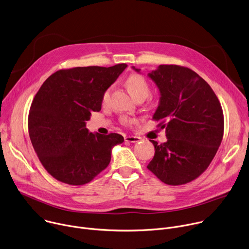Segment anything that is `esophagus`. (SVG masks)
Wrapping results in <instances>:
<instances>
[{"label": "esophagus", "instance_id": "obj_1", "mask_svg": "<svg viewBox=\"0 0 249 249\" xmlns=\"http://www.w3.org/2000/svg\"><path fill=\"white\" fill-rule=\"evenodd\" d=\"M140 140H141V138L137 137V136H127V137H125V141L129 142V143H137V142H139Z\"/></svg>", "mask_w": 249, "mask_h": 249}]
</instances>
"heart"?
I'll return each mask as SVG.
<instances>
[{"instance_id": "1", "label": "heart", "mask_w": 249, "mask_h": 249, "mask_svg": "<svg viewBox=\"0 0 249 249\" xmlns=\"http://www.w3.org/2000/svg\"><path fill=\"white\" fill-rule=\"evenodd\" d=\"M126 87L128 89V90L130 91V93L132 94L133 97H135L136 99L138 98H146L149 93H150V86L149 83L147 82V80L141 75H131L130 77H128V79L126 80ZM110 96V88L106 89L101 96V102L103 104L107 103L108 99ZM121 124L129 127L132 126L136 120L134 118H130V117H122L120 120Z\"/></svg>"}]
</instances>
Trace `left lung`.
Listing matches in <instances>:
<instances>
[{"mask_svg":"<svg viewBox=\"0 0 249 249\" xmlns=\"http://www.w3.org/2000/svg\"><path fill=\"white\" fill-rule=\"evenodd\" d=\"M149 77L160 92L153 120L165 128L167 141L159 145L150 140L155 156L147 167L165 184H186L208 168L222 143L221 103L209 84L189 68L160 65Z\"/></svg>","mask_w":249,"mask_h":249,"instance_id":"obj_1","label":"left lung"}]
</instances>
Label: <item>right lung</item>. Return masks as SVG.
<instances>
[{
	"label": "right lung",
	"instance_id": "right-lung-1",
	"mask_svg": "<svg viewBox=\"0 0 249 249\" xmlns=\"http://www.w3.org/2000/svg\"><path fill=\"white\" fill-rule=\"evenodd\" d=\"M127 67H76L52 74L35 94L28 134L41 164L55 179L84 185L108 166L111 149L123 143L116 133H89L86 121L101 109V96Z\"/></svg>",
	"mask_w": 249,
	"mask_h": 249
}]
</instances>
